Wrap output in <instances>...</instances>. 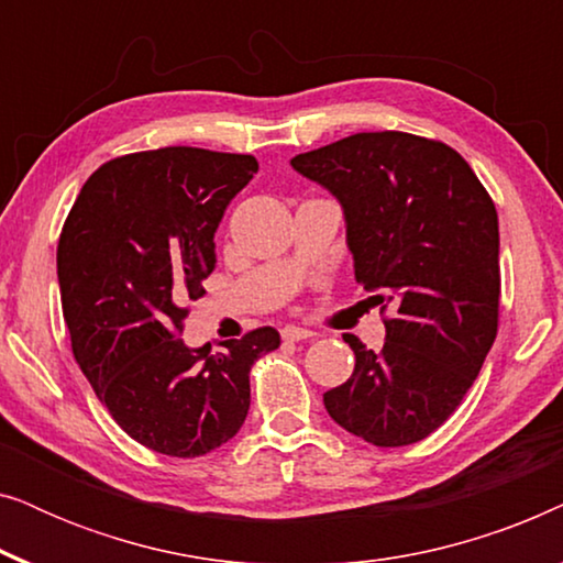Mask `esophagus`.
<instances>
[{
	"instance_id": "34e87169",
	"label": "esophagus",
	"mask_w": 563,
	"mask_h": 563,
	"mask_svg": "<svg viewBox=\"0 0 563 563\" xmlns=\"http://www.w3.org/2000/svg\"><path fill=\"white\" fill-rule=\"evenodd\" d=\"M314 333L312 330H305V328H297V325H287L282 328V338L287 343H297V341H307V338H312Z\"/></svg>"
}]
</instances>
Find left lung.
Masks as SVG:
<instances>
[{
    "label": "left lung",
    "mask_w": 563,
    "mask_h": 563,
    "mask_svg": "<svg viewBox=\"0 0 563 563\" xmlns=\"http://www.w3.org/2000/svg\"><path fill=\"white\" fill-rule=\"evenodd\" d=\"M343 207L356 282L389 312L379 353L343 335L356 368L322 395L338 426L382 449L451 418L497 338V210L451 145L384 130L291 158Z\"/></svg>",
    "instance_id": "left-lung-1"
}]
</instances>
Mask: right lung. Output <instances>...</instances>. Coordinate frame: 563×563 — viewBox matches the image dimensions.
<instances>
[{
	"label": "right lung",
	"instance_id": "add662e5",
	"mask_svg": "<svg viewBox=\"0 0 563 563\" xmlns=\"http://www.w3.org/2000/svg\"><path fill=\"white\" fill-rule=\"evenodd\" d=\"M256 172L253 156L189 145L130 153L89 176L60 230L76 364L114 422L166 456L228 443L249 415L251 366L282 343L256 328L207 356L176 338L218 264L214 230Z\"/></svg>",
	"mask_w": 563,
	"mask_h": 563
}]
</instances>
